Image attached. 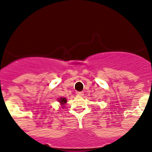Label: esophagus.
I'll return each instance as SVG.
<instances>
[{"mask_svg": "<svg viewBox=\"0 0 152 152\" xmlns=\"http://www.w3.org/2000/svg\"><path fill=\"white\" fill-rule=\"evenodd\" d=\"M76 94H77V95H78V96H83V92H82V91H78Z\"/></svg>", "mask_w": 152, "mask_h": 152, "instance_id": "obj_1", "label": "esophagus"}]
</instances>
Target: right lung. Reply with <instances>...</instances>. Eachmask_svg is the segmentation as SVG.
I'll return each mask as SVG.
<instances>
[{
  "label": "right lung",
  "instance_id": "1",
  "mask_svg": "<svg viewBox=\"0 0 152 152\" xmlns=\"http://www.w3.org/2000/svg\"><path fill=\"white\" fill-rule=\"evenodd\" d=\"M58 102L61 103V104H62V105H64V104H65L66 102H67V100H66V98H61L60 99H59L58 100Z\"/></svg>",
  "mask_w": 152,
  "mask_h": 152
}]
</instances>
